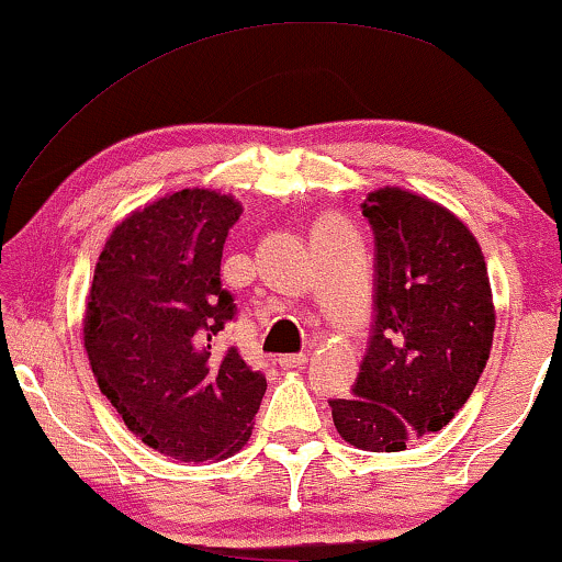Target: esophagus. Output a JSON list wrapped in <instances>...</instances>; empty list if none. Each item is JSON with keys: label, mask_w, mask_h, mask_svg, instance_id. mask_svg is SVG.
Here are the masks:
<instances>
[{"label": "esophagus", "mask_w": 562, "mask_h": 562, "mask_svg": "<svg viewBox=\"0 0 562 562\" xmlns=\"http://www.w3.org/2000/svg\"><path fill=\"white\" fill-rule=\"evenodd\" d=\"M282 368H301L308 363V358H305V352H293V355H280V360H277Z\"/></svg>", "instance_id": "esophagus-1"}]
</instances>
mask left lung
I'll return each mask as SVG.
<instances>
[{"label": "left lung", "instance_id": "8db88e82", "mask_svg": "<svg viewBox=\"0 0 562 562\" xmlns=\"http://www.w3.org/2000/svg\"><path fill=\"white\" fill-rule=\"evenodd\" d=\"M373 322L352 396L329 400L339 436L404 451L446 428L477 386L495 331L480 244L457 215L404 189L371 191Z\"/></svg>", "mask_w": 562, "mask_h": 562}]
</instances>
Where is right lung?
I'll return each mask as SVG.
<instances>
[{"label":"right lung","instance_id":"add662e5","mask_svg":"<svg viewBox=\"0 0 562 562\" xmlns=\"http://www.w3.org/2000/svg\"><path fill=\"white\" fill-rule=\"evenodd\" d=\"M236 199L183 189L105 240L85 311L98 386L134 436L179 461L225 459L251 436L267 379L217 337L238 314L220 282Z\"/></svg>","mask_w":562,"mask_h":562}]
</instances>
